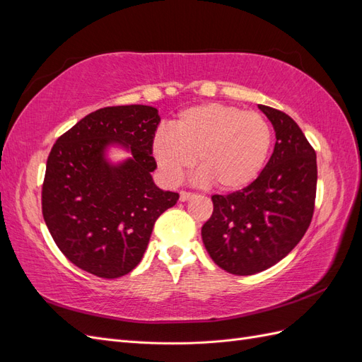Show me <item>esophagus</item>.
Listing matches in <instances>:
<instances>
[{"label": "esophagus", "mask_w": 362, "mask_h": 362, "mask_svg": "<svg viewBox=\"0 0 362 362\" xmlns=\"http://www.w3.org/2000/svg\"><path fill=\"white\" fill-rule=\"evenodd\" d=\"M192 198H194L193 193H189V192H181V193H180V201H181V202H187V201H190Z\"/></svg>", "instance_id": "obj_1"}]
</instances>
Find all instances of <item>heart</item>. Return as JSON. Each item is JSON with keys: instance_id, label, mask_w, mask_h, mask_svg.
I'll use <instances>...</instances> for the list:
<instances>
[{"instance_id": "b5f03b06", "label": "heart", "mask_w": 362, "mask_h": 362, "mask_svg": "<svg viewBox=\"0 0 362 362\" xmlns=\"http://www.w3.org/2000/svg\"><path fill=\"white\" fill-rule=\"evenodd\" d=\"M272 145L273 131L261 113L210 103L181 112L172 131L160 129L151 141V156L169 185H177L194 163L199 182L229 193L259 177Z\"/></svg>"}]
</instances>
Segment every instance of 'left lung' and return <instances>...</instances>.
Returning <instances> with one entry per match:
<instances>
[{
  "label": "left lung",
  "instance_id": "1",
  "mask_svg": "<svg viewBox=\"0 0 362 362\" xmlns=\"http://www.w3.org/2000/svg\"><path fill=\"white\" fill-rule=\"evenodd\" d=\"M275 129L276 144L259 177L228 196L214 194L202 242L216 264L238 276L275 266L311 223L317 185L315 152L284 112L258 105Z\"/></svg>",
  "mask_w": 362,
  "mask_h": 362
}]
</instances>
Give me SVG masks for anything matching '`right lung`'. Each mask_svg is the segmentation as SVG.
<instances>
[{
    "mask_svg": "<svg viewBox=\"0 0 362 362\" xmlns=\"http://www.w3.org/2000/svg\"><path fill=\"white\" fill-rule=\"evenodd\" d=\"M156 107L100 108L57 139L42 189L45 223L66 258L95 276L113 279L144 258L160 214L180 194L157 187L151 141ZM113 148L129 157L116 162Z\"/></svg>",
    "mask_w": 362,
    "mask_h": 362,
    "instance_id": "1",
    "label": "right lung"
}]
</instances>
